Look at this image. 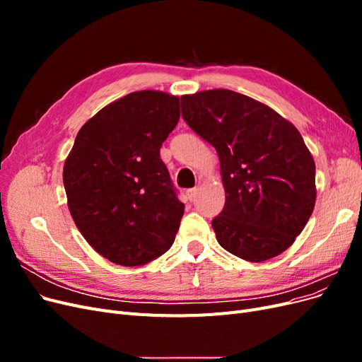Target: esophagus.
Masks as SVG:
<instances>
[{
    "label": "esophagus",
    "instance_id": "esophagus-1",
    "mask_svg": "<svg viewBox=\"0 0 362 362\" xmlns=\"http://www.w3.org/2000/svg\"><path fill=\"white\" fill-rule=\"evenodd\" d=\"M196 194H198V189H196V187L194 189H189L187 192H185V196H187L189 201H193Z\"/></svg>",
    "mask_w": 362,
    "mask_h": 362
}]
</instances>
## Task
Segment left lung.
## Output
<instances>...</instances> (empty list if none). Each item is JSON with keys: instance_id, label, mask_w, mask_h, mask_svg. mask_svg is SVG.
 <instances>
[{"instance_id": "obj_1", "label": "left lung", "mask_w": 362, "mask_h": 362, "mask_svg": "<svg viewBox=\"0 0 362 362\" xmlns=\"http://www.w3.org/2000/svg\"><path fill=\"white\" fill-rule=\"evenodd\" d=\"M187 125L217 151L225 206L213 218L218 245L261 262L282 254L315 205V164L291 122L226 89L181 96Z\"/></svg>"}]
</instances>
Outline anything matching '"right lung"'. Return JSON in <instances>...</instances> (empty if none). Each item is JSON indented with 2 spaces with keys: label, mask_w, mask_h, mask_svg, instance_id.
<instances>
[{
  "label": "right lung",
  "mask_w": 362,
  "mask_h": 362,
  "mask_svg": "<svg viewBox=\"0 0 362 362\" xmlns=\"http://www.w3.org/2000/svg\"><path fill=\"white\" fill-rule=\"evenodd\" d=\"M180 120V98L128 93L81 127L63 184L78 231L98 254L144 266L172 246L184 214L160 148Z\"/></svg>",
  "instance_id": "add662e5"
}]
</instances>
